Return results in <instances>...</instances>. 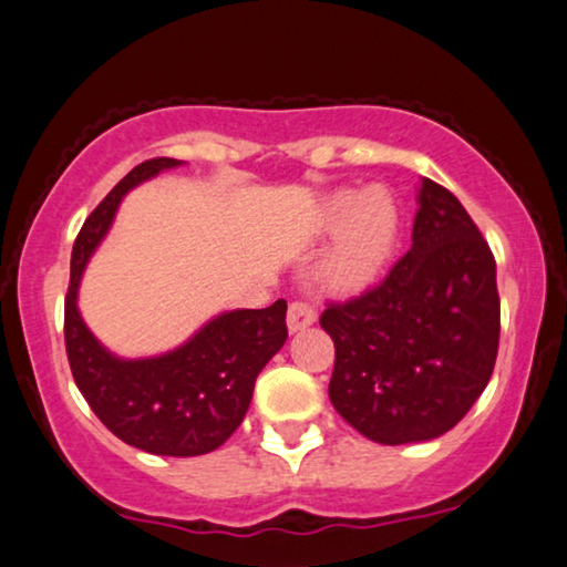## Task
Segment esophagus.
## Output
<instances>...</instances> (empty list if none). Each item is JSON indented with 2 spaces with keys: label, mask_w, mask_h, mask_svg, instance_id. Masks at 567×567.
<instances>
[{
  "label": "esophagus",
  "mask_w": 567,
  "mask_h": 567,
  "mask_svg": "<svg viewBox=\"0 0 567 567\" xmlns=\"http://www.w3.org/2000/svg\"><path fill=\"white\" fill-rule=\"evenodd\" d=\"M313 323H316V308L310 306V302L306 300L290 302V308H287V329H290V333H298Z\"/></svg>",
  "instance_id": "esophagus-1"
}]
</instances>
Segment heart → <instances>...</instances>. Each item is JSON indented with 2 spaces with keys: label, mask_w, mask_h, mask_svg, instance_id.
Masks as SVG:
<instances>
[{
  "label": "heart",
  "mask_w": 567,
  "mask_h": 567,
  "mask_svg": "<svg viewBox=\"0 0 567 567\" xmlns=\"http://www.w3.org/2000/svg\"><path fill=\"white\" fill-rule=\"evenodd\" d=\"M321 226L339 234L321 261L331 292L360 295L385 275L401 236V210L388 193L339 189L323 203Z\"/></svg>",
  "instance_id": "heart-1"
}]
</instances>
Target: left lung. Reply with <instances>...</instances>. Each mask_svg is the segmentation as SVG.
<instances>
[{"mask_svg":"<svg viewBox=\"0 0 567 567\" xmlns=\"http://www.w3.org/2000/svg\"><path fill=\"white\" fill-rule=\"evenodd\" d=\"M411 249L378 287L331 302L333 409L367 440L429 442L488 385L498 354L496 259L450 189L421 179Z\"/></svg>","mask_w":567,"mask_h":567,"instance_id":"left-lung-1","label":"left lung"}]
</instances>
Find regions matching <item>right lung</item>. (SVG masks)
I'll use <instances>...</instances> for the list:
<instances>
[{"instance_id": "right-lung-1", "label": "right lung", "mask_w": 567, "mask_h": 567, "mask_svg": "<svg viewBox=\"0 0 567 567\" xmlns=\"http://www.w3.org/2000/svg\"><path fill=\"white\" fill-rule=\"evenodd\" d=\"M179 164L177 158L138 164L84 220L71 251L63 337L76 388L117 440L151 454L197 457L218 450L244 421L257 374L287 339V302L228 310L182 347L146 360H123L107 352L76 308L86 261L113 226L125 193Z\"/></svg>"}]
</instances>
